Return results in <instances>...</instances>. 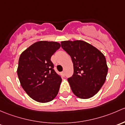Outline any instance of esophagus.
Masks as SVG:
<instances>
[{
	"mask_svg": "<svg viewBox=\"0 0 125 125\" xmlns=\"http://www.w3.org/2000/svg\"><path fill=\"white\" fill-rule=\"evenodd\" d=\"M61 74L62 76H65V72H61Z\"/></svg>",
	"mask_w": 125,
	"mask_h": 125,
	"instance_id": "1",
	"label": "esophagus"
}]
</instances>
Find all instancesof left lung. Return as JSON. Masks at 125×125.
<instances>
[{
    "label": "left lung",
    "instance_id": "1",
    "mask_svg": "<svg viewBox=\"0 0 125 125\" xmlns=\"http://www.w3.org/2000/svg\"><path fill=\"white\" fill-rule=\"evenodd\" d=\"M61 44L73 64V74L68 79L72 91L79 98L92 97L106 80L108 66L105 56L84 41H63Z\"/></svg>",
    "mask_w": 125,
    "mask_h": 125
}]
</instances>
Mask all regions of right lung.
<instances>
[{"label": "right lung", "instance_id": "obj_1", "mask_svg": "<svg viewBox=\"0 0 125 125\" xmlns=\"http://www.w3.org/2000/svg\"><path fill=\"white\" fill-rule=\"evenodd\" d=\"M61 47L56 42L39 41L20 55L17 72L20 84L29 97L40 103L52 101L62 79L53 70L52 55Z\"/></svg>", "mask_w": 125, "mask_h": 125}]
</instances>
